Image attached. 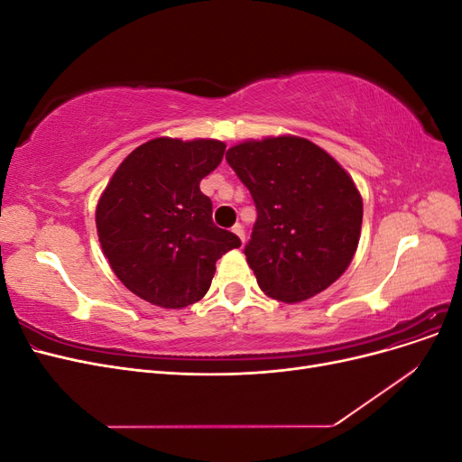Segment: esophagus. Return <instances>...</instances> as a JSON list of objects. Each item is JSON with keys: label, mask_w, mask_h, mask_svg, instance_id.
Instances as JSON below:
<instances>
[{"label": "esophagus", "mask_w": 462, "mask_h": 462, "mask_svg": "<svg viewBox=\"0 0 462 462\" xmlns=\"http://www.w3.org/2000/svg\"><path fill=\"white\" fill-rule=\"evenodd\" d=\"M233 233H235L236 236H239L241 243H245V227L241 226V223H235V226H233Z\"/></svg>", "instance_id": "34e87169"}]
</instances>
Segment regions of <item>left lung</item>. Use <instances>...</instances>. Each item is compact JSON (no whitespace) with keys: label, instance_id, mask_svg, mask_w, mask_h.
Segmentation results:
<instances>
[{"label":"left lung","instance_id":"1","mask_svg":"<svg viewBox=\"0 0 462 462\" xmlns=\"http://www.w3.org/2000/svg\"><path fill=\"white\" fill-rule=\"evenodd\" d=\"M226 160L256 204L245 254L265 295L300 302L337 282L362 227L351 175L326 150L292 134L245 141Z\"/></svg>","mask_w":462,"mask_h":462}]
</instances>
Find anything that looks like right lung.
Listing matches in <instances>:
<instances>
[{"label":"right lung","instance_id":"1","mask_svg":"<svg viewBox=\"0 0 462 462\" xmlns=\"http://www.w3.org/2000/svg\"><path fill=\"white\" fill-rule=\"evenodd\" d=\"M212 138L160 136L134 148L96 206V229L119 282L162 309H185L212 285L216 262L241 239L212 221L200 180L223 160Z\"/></svg>","mask_w":462,"mask_h":462}]
</instances>
